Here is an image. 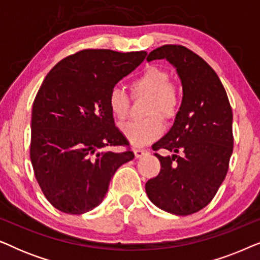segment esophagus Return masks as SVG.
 <instances>
[{"label":"esophagus","mask_w":260,"mask_h":260,"mask_svg":"<svg viewBox=\"0 0 260 260\" xmlns=\"http://www.w3.org/2000/svg\"><path fill=\"white\" fill-rule=\"evenodd\" d=\"M134 152L137 158H141L143 157V156L149 155V150H147V149H134Z\"/></svg>","instance_id":"esophagus-1"}]
</instances>
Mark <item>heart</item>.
<instances>
[{
  "label": "heart",
  "instance_id": "heart-1",
  "mask_svg": "<svg viewBox=\"0 0 260 260\" xmlns=\"http://www.w3.org/2000/svg\"><path fill=\"white\" fill-rule=\"evenodd\" d=\"M134 95L150 94L145 119L130 120L120 125V130L131 144L145 145L161 137L165 130L162 117L167 120L175 118L181 106V94L170 76L161 67L150 66L137 77L131 85ZM108 105L117 119H125L130 111V97L120 86H113L109 92Z\"/></svg>",
  "mask_w": 260,
  "mask_h": 260
}]
</instances>
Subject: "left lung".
<instances>
[{
	"label": "left lung",
	"instance_id": "left-lung-1",
	"mask_svg": "<svg viewBox=\"0 0 260 260\" xmlns=\"http://www.w3.org/2000/svg\"><path fill=\"white\" fill-rule=\"evenodd\" d=\"M167 59L176 69L183 97L172 129L152 145L172 156H155L158 175L145 183L152 204L175 215L206 207L225 180L233 151V113L218 74L201 56L181 45H165L147 60Z\"/></svg>",
	"mask_w": 260,
	"mask_h": 260
}]
</instances>
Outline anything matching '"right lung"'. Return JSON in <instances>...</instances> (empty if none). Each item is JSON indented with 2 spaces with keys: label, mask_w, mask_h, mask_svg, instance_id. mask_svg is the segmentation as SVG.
<instances>
[{
  "label": "right lung",
  "mask_w": 260,
  "mask_h": 260,
  "mask_svg": "<svg viewBox=\"0 0 260 260\" xmlns=\"http://www.w3.org/2000/svg\"><path fill=\"white\" fill-rule=\"evenodd\" d=\"M147 52L83 49L46 76L31 110L30 161L53 207L83 214L101 204L113 174L135 157L108 105L111 87ZM110 146H126L113 153Z\"/></svg>",
  "instance_id": "right-lung-1"
}]
</instances>
